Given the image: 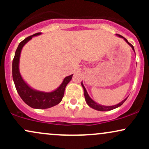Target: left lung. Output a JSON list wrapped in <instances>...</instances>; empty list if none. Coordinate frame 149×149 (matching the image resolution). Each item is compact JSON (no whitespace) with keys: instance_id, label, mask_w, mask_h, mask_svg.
Returning a JSON list of instances; mask_svg holds the SVG:
<instances>
[{"instance_id":"obj_1","label":"left lung","mask_w":149,"mask_h":149,"mask_svg":"<svg viewBox=\"0 0 149 149\" xmlns=\"http://www.w3.org/2000/svg\"><path fill=\"white\" fill-rule=\"evenodd\" d=\"M118 36L119 37L123 38H124V40H125V41L127 42V43L129 44V45L131 46L133 50L134 51V47H133V45H132V44L130 43V42L127 41V39L125 38H124L123 36H120V35H118ZM81 85H82V86H83V90H84V95H85V100H86L87 104H88V106H90V107L92 108V109H95V110L100 111H111V110H113V109H116V108L119 107L120 106L122 105V104H123L125 102L126 100H127V99H125V100H124L123 101H122V102H121L120 103H119V104H116V105H115V106H102V105H100V104H97L96 102H94V101L92 100V99L90 98V97H89V95H88V92H87L86 89H85V88L84 87V85H83V83H81Z\"/></svg>"}]
</instances>
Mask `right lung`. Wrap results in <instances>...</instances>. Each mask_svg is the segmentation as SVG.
Here are the masks:
<instances>
[{"label": "right lung", "mask_w": 149, "mask_h": 149, "mask_svg": "<svg viewBox=\"0 0 149 149\" xmlns=\"http://www.w3.org/2000/svg\"><path fill=\"white\" fill-rule=\"evenodd\" d=\"M40 33H37L26 38L24 40L19 44L13 61V78L19 95L27 105L33 109H45L52 107L60 103L64 97L65 88L72 78L73 74L66 77L60 86L56 90L51 92L36 91L31 88L24 81L19 71V61L21 50L23 46L31 40L32 37L40 35Z\"/></svg>", "instance_id": "right-lung-1"}]
</instances>
